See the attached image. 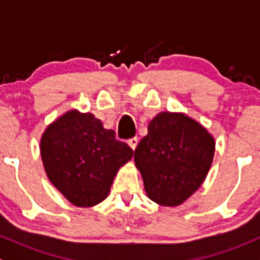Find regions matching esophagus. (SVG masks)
<instances>
[{"label": "esophagus", "mask_w": 260, "mask_h": 260, "mask_svg": "<svg viewBox=\"0 0 260 260\" xmlns=\"http://www.w3.org/2000/svg\"><path fill=\"white\" fill-rule=\"evenodd\" d=\"M128 144H129V147L134 150V149L137 148V144H138V138H137V137H133V138L128 140Z\"/></svg>", "instance_id": "34e87169"}]
</instances>
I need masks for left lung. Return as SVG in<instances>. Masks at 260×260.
<instances>
[{
  "instance_id": "1",
  "label": "left lung",
  "mask_w": 260,
  "mask_h": 260,
  "mask_svg": "<svg viewBox=\"0 0 260 260\" xmlns=\"http://www.w3.org/2000/svg\"><path fill=\"white\" fill-rule=\"evenodd\" d=\"M215 140L202 124L183 113L160 112L134 151L151 201L176 207L189 198L207 177Z\"/></svg>"
}]
</instances>
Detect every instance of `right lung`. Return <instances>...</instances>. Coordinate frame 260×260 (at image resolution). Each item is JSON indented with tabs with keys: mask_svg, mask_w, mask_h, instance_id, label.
<instances>
[{
	"mask_svg": "<svg viewBox=\"0 0 260 260\" xmlns=\"http://www.w3.org/2000/svg\"><path fill=\"white\" fill-rule=\"evenodd\" d=\"M47 177L73 205L94 207L109 196L117 174L133 156L124 142L92 113L71 110L46 128L40 140Z\"/></svg>",
	"mask_w": 260,
	"mask_h": 260,
	"instance_id": "add662e5",
	"label": "right lung"
}]
</instances>
